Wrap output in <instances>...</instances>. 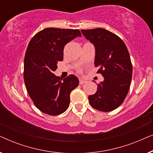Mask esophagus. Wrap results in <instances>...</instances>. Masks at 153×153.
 Segmentation results:
<instances>
[{"mask_svg":"<svg viewBox=\"0 0 153 153\" xmlns=\"http://www.w3.org/2000/svg\"><path fill=\"white\" fill-rule=\"evenodd\" d=\"M86 81L85 80H83V79H79V84L80 85H82L83 83H85Z\"/></svg>","mask_w":153,"mask_h":153,"instance_id":"esophagus-1","label":"esophagus"}]
</instances>
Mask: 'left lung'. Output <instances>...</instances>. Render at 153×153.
<instances>
[{
  "instance_id": "left-lung-1",
  "label": "left lung",
  "mask_w": 153,
  "mask_h": 153,
  "mask_svg": "<svg viewBox=\"0 0 153 153\" xmlns=\"http://www.w3.org/2000/svg\"><path fill=\"white\" fill-rule=\"evenodd\" d=\"M95 47V66L104 80L97 91L88 96L91 105L104 112L120 106L128 93L132 76V65L127 48L122 39L104 28L81 30Z\"/></svg>"
}]
</instances>
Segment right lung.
I'll list each match as a JSON object with an SVG mask.
<instances>
[{
	"label": "right lung",
	"instance_id": "1",
	"mask_svg": "<svg viewBox=\"0 0 153 153\" xmlns=\"http://www.w3.org/2000/svg\"><path fill=\"white\" fill-rule=\"evenodd\" d=\"M81 37L78 29L47 28L36 33L27 47L24 58V79L29 96L42 112L57 116L70 105L71 92L78 86L79 79L70 74L61 81L53 72L63 60L67 43Z\"/></svg>",
	"mask_w": 153,
	"mask_h": 153
}]
</instances>
